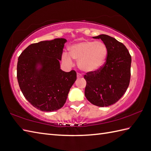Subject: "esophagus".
<instances>
[{"instance_id": "1", "label": "esophagus", "mask_w": 151, "mask_h": 151, "mask_svg": "<svg viewBox=\"0 0 151 151\" xmlns=\"http://www.w3.org/2000/svg\"><path fill=\"white\" fill-rule=\"evenodd\" d=\"M82 76V75H80V73H77V78H80V77H81Z\"/></svg>"}]
</instances>
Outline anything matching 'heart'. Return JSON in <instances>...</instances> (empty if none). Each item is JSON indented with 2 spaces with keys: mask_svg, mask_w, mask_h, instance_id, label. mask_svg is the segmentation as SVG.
<instances>
[{
  "mask_svg": "<svg viewBox=\"0 0 151 151\" xmlns=\"http://www.w3.org/2000/svg\"><path fill=\"white\" fill-rule=\"evenodd\" d=\"M69 53H64L62 60L71 65L73 58L78 60V65L85 73L97 71L103 67L108 55V50L101 42L83 40L72 44L69 47Z\"/></svg>",
  "mask_w": 151,
  "mask_h": 151,
  "instance_id": "obj_1",
  "label": "heart"
}]
</instances>
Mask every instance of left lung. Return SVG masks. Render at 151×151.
I'll return each instance as SVG.
<instances>
[{"mask_svg":"<svg viewBox=\"0 0 151 151\" xmlns=\"http://www.w3.org/2000/svg\"><path fill=\"white\" fill-rule=\"evenodd\" d=\"M93 38L103 41L108 55L102 68L84 76L87 82L85 96L94 106L107 107L120 100L128 88L131 57L125 45L113 37L100 35Z\"/></svg>","mask_w":151,"mask_h":151,"instance_id":"8db88e82","label":"left lung"}]
</instances>
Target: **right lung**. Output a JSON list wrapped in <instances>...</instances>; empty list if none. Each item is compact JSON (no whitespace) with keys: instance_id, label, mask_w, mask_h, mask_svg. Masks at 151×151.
<instances>
[{"instance_id":"1","label":"right lung","mask_w":151,"mask_h":151,"mask_svg":"<svg viewBox=\"0 0 151 151\" xmlns=\"http://www.w3.org/2000/svg\"><path fill=\"white\" fill-rule=\"evenodd\" d=\"M65 38L41 41L29 45L18 58L17 79L20 90L33 107L45 112L64 106L76 80L75 71L65 72L60 60Z\"/></svg>"}]
</instances>
